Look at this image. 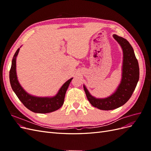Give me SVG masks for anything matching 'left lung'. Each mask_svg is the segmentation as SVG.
Wrapping results in <instances>:
<instances>
[{
	"label": "left lung",
	"instance_id": "left-lung-1",
	"mask_svg": "<svg viewBox=\"0 0 151 151\" xmlns=\"http://www.w3.org/2000/svg\"><path fill=\"white\" fill-rule=\"evenodd\" d=\"M113 38L120 44L123 51L122 77L115 93L105 98H96L91 95L86 86L84 89L88 101L94 107L102 110H111L122 106L130 98L139 79V63L134 49L128 41L116 35Z\"/></svg>",
	"mask_w": 151,
	"mask_h": 151
}]
</instances>
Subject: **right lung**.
<instances>
[{
    "mask_svg": "<svg viewBox=\"0 0 151 151\" xmlns=\"http://www.w3.org/2000/svg\"><path fill=\"white\" fill-rule=\"evenodd\" d=\"M20 48L17 50L12 60L9 72L11 88L17 98L24 106L31 111L38 113H48L57 110L64 102L67 89L72 78L68 80L61 87L58 93L53 97H36L28 94L20 85L16 74V57Z\"/></svg>",
    "mask_w": 151,
    "mask_h": 151,
    "instance_id": "right-lung-1",
    "label": "right lung"
}]
</instances>
